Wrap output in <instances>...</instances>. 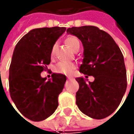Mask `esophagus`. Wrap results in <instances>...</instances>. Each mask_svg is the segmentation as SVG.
Returning a JSON list of instances; mask_svg holds the SVG:
<instances>
[{"label":"esophagus","mask_w":134,"mask_h":134,"mask_svg":"<svg viewBox=\"0 0 134 134\" xmlns=\"http://www.w3.org/2000/svg\"><path fill=\"white\" fill-rule=\"evenodd\" d=\"M67 78H68V80H71V79L72 77H71V76H68V77H67Z\"/></svg>","instance_id":"esophagus-1"}]
</instances>
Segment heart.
I'll return each instance as SVG.
<instances>
[{"instance_id": "obj_1", "label": "heart", "mask_w": 134, "mask_h": 134, "mask_svg": "<svg viewBox=\"0 0 134 134\" xmlns=\"http://www.w3.org/2000/svg\"><path fill=\"white\" fill-rule=\"evenodd\" d=\"M65 42L67 45L69 47L72 51H75L77 48H80V42L79 39L75 36H70L68 39H66ZM57 47V44H54L51 49V56H54L55 49ZM76 68V65L71 62H66V61H61L56 65L54 71L57 73L59 74H63V75H71L72 71Z\"/></svg>"}]
</instances>
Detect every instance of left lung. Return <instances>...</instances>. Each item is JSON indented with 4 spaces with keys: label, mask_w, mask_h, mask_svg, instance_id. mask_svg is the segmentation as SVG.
<instances>
[{
    "label": "left lung",
    "mask_w": 134,
    "mask_h": 134,
    "mask_svg": "<svg viewBox=\"0 0 134 134\" xmlns=\"http://www.w3.org/2000/svg\"><path fill=\"white\" fill-rule=\"evenodd\" d=\"M67 33L76 36L84 48L80 71L95 77L89 83L83 77L76 78L79 83L76 104L86 116L104 119L117 109L126 91L123 54L110 36L97 27H73Z\"/></svg>",
    "instance_id": "obj_1"
}]
</instances>
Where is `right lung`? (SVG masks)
I'll use <instances>...</instances> for the list:
<instances>
[{"label": "right lung", "instance_id": "obj_1", "mask_svg": "<svg viewBox=\"0 0 134 134\" xmlns=\"http://www.w3.org/2000/svg\"><path fill=\"white\" fill-rule=\"evenodd\" d=\"M65 30L59 27L34 29L15 48L9 66V94L20 113L31 121L44 120L58 107L65 75L54 73L47 81L41 73L51 63L53 45Z\"/></svg>", "mask_w": 134, "mask_h": 134}]
</instances>
